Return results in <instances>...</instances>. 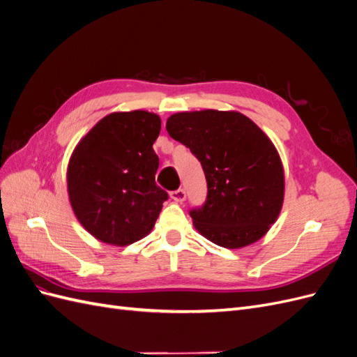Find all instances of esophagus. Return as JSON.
Returning a JSON list of instances; mask_svg holds the SVG:
<instances>
[{"label":"esophagus","mask_w":357,"mask_h":357,"mask_svg":"<svg viewBox=\"0 0 357 357\" xmlns=\"http://www.w3.org/2000/svg\"><path fill=\"white\" fill-rule=\"evenodd\" d=\"M169 198L176 202H183L186 199V192H185V189L172 190V192H169Z\"/></svg>","instance_id":"1"}]
</instances>
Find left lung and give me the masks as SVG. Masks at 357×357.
I'll return each instance as SVG.
<instances>
[{"label": "left lung", "mask_w": 357, "mask_h": 357, "mask_svg": "<svg viewBox=\"0 0 357 357\" xmlns=\"http://www.w3.org/2000/svg\"><path fill=\"white\" fill-rule=\"evenodd\" d=\"M167 131L201 162L207 199L189 211L193 226L226 248L252 244L268 232L284 198L277 149L238 112H185L168 117Z\"/></svg>", "instance_id": "8db88e82"}]
</instances>
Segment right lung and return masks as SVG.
I'll return each instance as SVG.
<instances>
[{
  "label": "right lung",
  "instance_id": "right-lung-1",
  "mask_svg": "<svg viewBox=\"0 0 357 357\" xmlns=\"http://www.w3.org/2000/svg\"><path fill=\"white\" fill-rule=\"evenodd\" d=\"M160 117L144 110L112 113L75 146L67 169L75 218L96 240L128 245L153 229L168 199L155 174Z\"/></svg>",
  "mask_w": 357,
  "mask_h": 357
}]
</instances>
